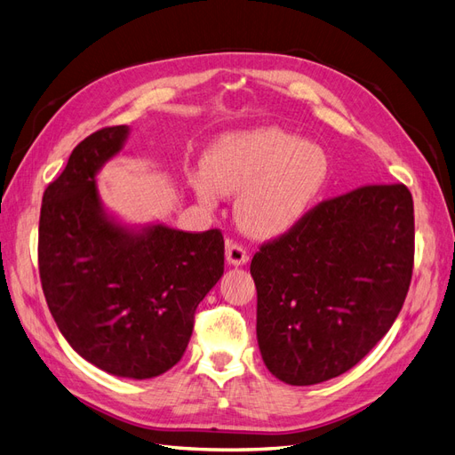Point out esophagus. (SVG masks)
I'll list each match as a JSON object with an SVG mask.
<instances>
[{"mask_svg": "<svg viewBox=\"0 0 455 455\" xmlns=\"http://www.w3.org/2000/svg\"><path fill=\"white\" fill-rule=\"evenodd\" d=\"M226 258H228V264H231V266H243V264H246V261H249L251 256H249V251H246L241 243L228 241Z\"/></svg>", "mask_w": 455, "mask_h": 455, "instance_id": "obj_1", "label": "esophagus"}]
</instances>
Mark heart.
Masks as SVG:
<instances>
[{
    "mask_svg": "<svg viewBox=\"0 0 455 455\" xmlns=\"http://www.w3.org/2000/svg\"><path fill=\"white\" fill-rule=\"evenodd\" d=\"M189 176L204 206L220 194H239L235 216L254 237H275L298 224L321 194L330 172L326 151L281 127L224 136Z\"/></svg>",
    "mask_w": 455,
    "mask_h": 455,
    "instance_id": "1",
    "label": "heart"
}]
</instances>
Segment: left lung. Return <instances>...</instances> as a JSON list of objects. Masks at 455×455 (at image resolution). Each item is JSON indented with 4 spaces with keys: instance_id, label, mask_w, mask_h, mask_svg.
Instances as JSON below:
<instances>
[{
    "instance_id": "obj_1",
    "label": "left lung",
    "mask_w": 455,
    "mask_h": 455,
    "mask_svg": "<svg viewBox=\"0 0 455 455\" xmlns=\"http://www.w3.org/2000/svg\"><path fill=\"white\" fill-rule=\"evenodd\" d=\"M414 235L410 189L366 184L261 243L251 273L258 346L271 374L315 385L363 361L403 309Z\"/></svg>"
}]
</instances>
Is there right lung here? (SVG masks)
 <instances>
[{
  "label": "right lung",
  "instance_id": "right-lung-1",
  "mask_svg": "<svg viewBox=\"0 0 455 455\" xmlns=\"http://www.w3.org/2000/svg\"><path fill=\"white\" fill-rule=\"evenodd\" d=\"M127 125L81 140L41 203V288L62 336L109 374L146 379L171 370L194 332L196 309L224 273V235L154 226L129 233L100 209L94 174Z\"/></svg>",
  "mask_w": 455,
  "mask_h": 455
}]
</instances>
